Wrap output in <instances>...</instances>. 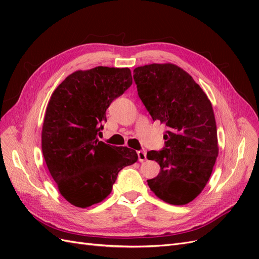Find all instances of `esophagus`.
<instances>
[{
    "label": "esophagus",
    "mask_w": 259,
    "mask_h": 259,
    "mask_svg": "<svg viewBox=\"0 0 259 259\" xmlns=\"http://www.w3.org/2000/svg\"><path fill=\"white\" fill-rule=\"evenodd\" d=\"M138 155V161L139 162H144L147 159V152L145 150H140L137 152Z\"/></svg>",
    "instance_id": "esophagus-1"
}]
</instances>
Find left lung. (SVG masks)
<instances>
[{
    "label": "left lung",
    "mask_w": 259,
    "mask_h": 259,
    "mask_svg": "<svg viewBox=\"0 0 259 259\" xmlns=\"http://www.w3.org/2000/svg\"><path fill=\"white\" fill-rule=\"evenodd\" d=\"M134 81L152 120L167 127L165 147L147 153L161 167L148 186L164 202L185 205L204 189L218 155L213 107L192 76L173 64L137 67Z\"/></svg>",
    "instance_id": "obj_1"
}]
</instances>
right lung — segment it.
Masks as SVG:
<instances>
[{
    "instance_id": "add662e5",
    "label": "right lung",
    "mask_w": 259,
    "mask_h": 259,
    "mask_svg": "<svg viewBox=\"0 0 259 259\" xmlns=\"http://www.w3.org/2000/svg\"><path fill=\"white\" fill-rule=\"evenodd\" d=\"M133 83L128 68L96 67L67 76L49 101L42 151L60 194L85 208L111 193L117 173L138 155L100 142L106 110Z\"/></svg>"
}]
</instances>
